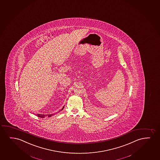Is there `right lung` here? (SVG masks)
Segmentation results:
<instances>
[{
    "label": "right lung",
    "mask_w": 160,
    "mask_h": 160,
    "mask_svg": "<svg viewBox=\"0 0 160 160\" xmlns=\"http://www.w3.org/2000/svg\"><path fill=\"white\" fill-rule=\"evenodd\" d=\"M64 107H63L62 108V109L61 110H59V112H61V110H62L63 109ZM57 113H56V114H57ZM55 114H49V115H48V117H51V116H52V115H55ZM37 116H38V117H39V118H45V115H42V114H37ZM46 116H47V115H46Z\"/></svg>",
    "instance_id": "add662e5"
}]
</instances>
